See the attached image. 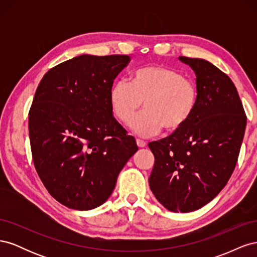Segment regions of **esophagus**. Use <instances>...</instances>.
<instances>
[{"label": "esophagus", "mask_w": 257, "mask_h": 257, "mask_svg": "<svg viewBox=\"0 0 257 257\" xmlns=\"http://www.w3.org/2000/svg\"><path fill=\"white\" fill-rule=\"evenodd\" d=\"M136 144H137L138 148H145V147L147 146V144H146L144 141H141V139H137Z\"/></svg>", "instance_id": "obj_1"}]
</instances>
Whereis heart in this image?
<instances>
[{"mask_svg": "<svg viewBox=\"0 0 257 257\" xmlns=\"http://www.w3.org/2000/svg\"><path fill=\"white\" fill-rule=\"evenodd\" d=\"M109 100L115 118L127 124L141 109L145 111L132 122L138 136L160 133H177L190 122L198 104L195 82L185 78L176 69L165 66H147L132 75L131 82L113 83Z\"/></svg>", "mask_w": 257, "mask_h": 257, "instance_id": "heart-1", "label": "heart"}]
</instances>
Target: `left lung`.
<instances>
[{
	"label": "left lung",
	"mask_w": 257,
	"mask_h": 257,
	"mask_svg": "<svg viewBox=\"0 0 257 257\" xmlns=\"http://www.w3.org/2000/svg\"><path fill=\"white\" fill-rule=\"evenodd\" d=\"M196 76L198 104L190 122L149 144L154 165L149 185L173 212H191L211 201L234 172L246 116L229 77L204 59L179 57Z\"/></svg>",
	"instance_id": "left-lung-1"
}]
</instances>
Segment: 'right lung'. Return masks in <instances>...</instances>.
I'll return each mask as SVG.
<instances>
[{"instance_id": "add662e5", "label": "right lung", "mask_w": 257, "mask_h": 257, "mask_svg": "<svg viewBox=\"0 0 257 257\" xmlns=\"http://www.w3.org/2000/svg\"><path fill=\"white\" fill-rule=\"evenodd\" d=\"M131 57L81 54L46 73L29 112L31 150L45 188L59 203L92 210L109 198L138 150L113 118L109 93Z\"/></svg>"}]
</instances>
